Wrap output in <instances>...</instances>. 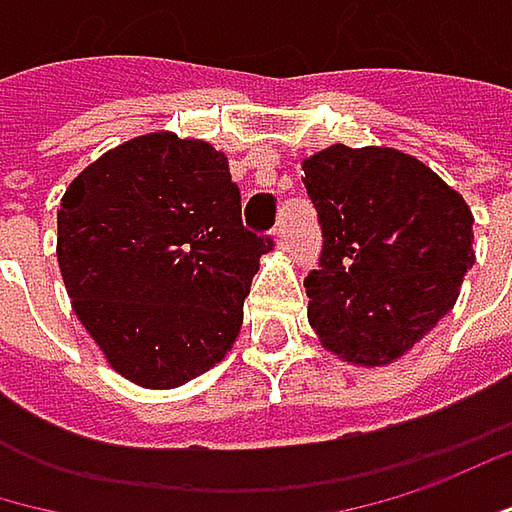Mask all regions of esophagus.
Segmentation results:
<instances>
[{
  "instance_id": "1",
  "label": "esophagus",
  "mask_w": 512,
  "mask_h": 512,
  "mask_svg": "<svg viewBox=\"0 0 512 512\" xmlns=\"http://www.w3.org/2000/svg\"><path fill=\"white\" fill-rule=\"evenodd\" d=\"M272 240H275V249H286V240H289V228L281 223V226L272 231Z\"/></svg>"
}]
</instances>
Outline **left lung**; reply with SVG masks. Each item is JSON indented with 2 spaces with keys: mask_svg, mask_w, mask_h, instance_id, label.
<instances>
[{
  "mask_svg": "<svg viewBox=\"0 0 512 512\" xmlns=\"http://www.w3.org/2000/svg\"><path fill=\"white\" fill-rule=\"evenodd\" d=\"M301 170L324 237L304 278L310 327L342 362L391 365L455 307L475 263L472 211L394 147L330 144Z\"/></svg>",
  "mask_w": 512,
  "mask_h": 512,
  "instance_id": "8db88e82",
  "label": "left lung"
}]
</instances>
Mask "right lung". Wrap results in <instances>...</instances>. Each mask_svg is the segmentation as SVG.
<instances>
[{"mask_svg": "<svg viewBox=\"0 0 512 512\" xmlns=\"http://www.w3.org/2000/svg\"><path fill=\"white\" fill-rule=\"evenodd\" d=\"M269 249L243 228L226 153L167 130L106 150L57 211L72 310L141 388L185 385L226 359Z\"/></svg>", "mask_w": 512, "mask_h": 512, "instance_id": "1", "label": "right lung"}]
</instances>
